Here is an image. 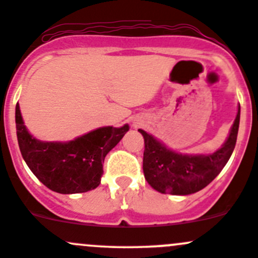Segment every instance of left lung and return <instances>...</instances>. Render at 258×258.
<instances>
[{
  "instance_id": "left-lung-1",
  "label": "left lung",
  "mask_w": 258,
  "mask_h": 258,
  "mask_svg": "<svg viewBox=\"0 0 258 258\" xmlns=\"http://www.w3.org/2000/svg\"><path fill=\"white\" fill-rule=\"evenodd\" d=\"M240 126V108L227 141L212 155L188 156L168 150L144 130V173L151 187L161 194L191 195L205 188L230 160Z\"/></svg>"
}]
</instances>
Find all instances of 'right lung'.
I'll return each instance as SVG.
<instances>
[{"label": "right lung", "mask_w": 258, "mask_h": 258, "mask_svg": "<svg viewBox=\"0 0 258 258\" xmlns=\"http://www.w3.org/2000/svg\"><path fill=\"white\" fill-rule=\"evenodd\" d=\"M16 128L21 153L33 175L52 191L69 195L101 183L106 155L121 141L128 124L97 128L66 144L42 142L28 134L17 103Z\"/></svg>", "instance_id": "right-lung-1"}]
</instances>
